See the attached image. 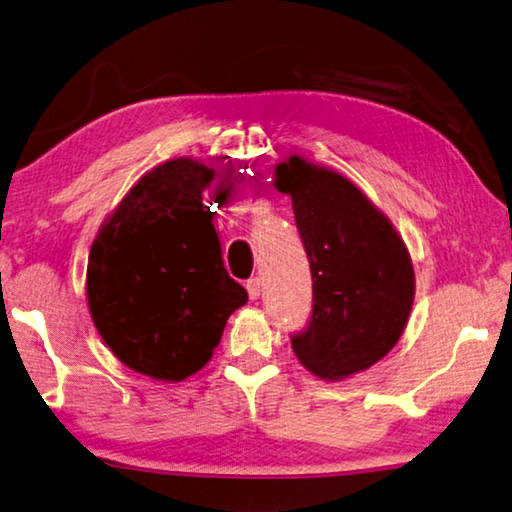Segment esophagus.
<instances>
[{
	"label": "esophagus",
	"mask_w": 512,
	"mask_h": 512,
	"mask_svg": "<svg viewBox=\"0 0 512 512\" xmlns=\"http://www.w3.org/2000/svg\"><path fill=\"white\" fill-rule=\"evenodd\" d=\"M245 287H247V294H249V298H252V301H256V298L260 296V278H258V276L249 278V281L245 283Z\"/></svg>",
	"instance_id": "34e87169"
}]
</instances>
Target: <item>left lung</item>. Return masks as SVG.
Here are the masks:
<instances>
[{"label":"left lung","instance_id":"1","mask_svg":"<svg viewBox=\"0 0 512 512\" xmlns=\"http://www.w3.org/2000/svg\"><path fill=\"white\" fill-rule=\"evenodd\" d=\"M276 187L292 196L312 272V314L292 347L321 379L368 370L408 323L414 272L397 231L350 180L289 158Z\"/></svg>","mask_w":512,"mask_h":512}]
</instances>
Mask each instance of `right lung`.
<instances>
[{
    "label": "right lung",
    "mask_w": 512,
    "mask_h": 512,
    "mask_svg": "<svg viewBox=\"0 0 512 512\" xmlns=\"http://www.w3.org/2000/svg\"><path fill=\"white\" fill-rule=\"evenodd\" d=\"M214 169L178 158L142 176L102 225L86 296L104 343L131 370L182 381L211 359L247 303L227 274L202 191Z\"/></svg>",
    "instance_id": "1"
}]
</instances>
